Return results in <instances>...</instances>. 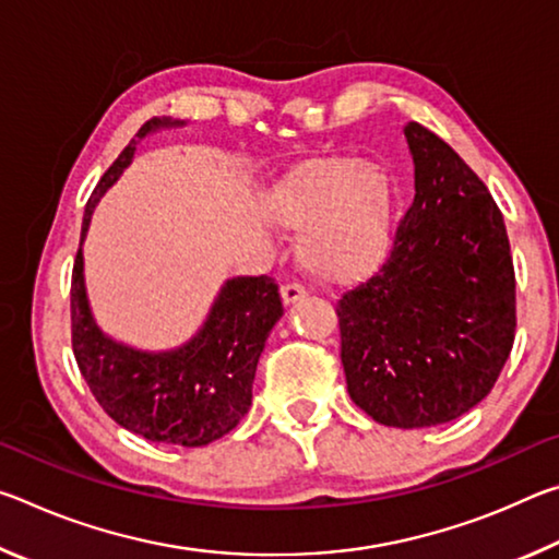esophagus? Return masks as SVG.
<instances>
[{
    "label": "esophagus",
    "mask_w": 559,
    "mask_h": 559,
    "mask_svg": "<svg viewBox=\"0 0 559 559\" xmlns=\"http://www.w3.org/2000/svg\"><path fill=\"white\" fill-rule=\"evenodd\" d=\"M306 296H308V290L298 286V283H288V286L281 288V298H283V306H286V308L296 306V302H300Z\"/></svg>",
    "instance_id": "1"
}]
</instances>
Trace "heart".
<instances>
[{"label": "heart", "instance_id": "obj_1", "mask_svg": "<svg viewBox=\"0 0 559 559\" xmlns=\"http://www.w3.org/2000/svg\"><path fill=\"white\" fill-rule=\"evenodd\" d=\"M394 185L380 165L353 155L302 159L271 185L269 219L302 231V269L330 283L365 278L384 261L394 234Z\"/></svg>", "mask_w": 559, "mask_h": 559}]
</instances>
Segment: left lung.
I'll return each mask as SVG.
<instances>
[{
	"label": "left lung",
	"mask_w": 559,
	"mask_h": 559,
	"mask_svg": "<svg viewBox=\"0 0 559 559\" xmlns=\"http://www.w3.org/2000/svg\"><path fill=\"white\" fill-rule=\"evenodd\" d=\"M404 138L414 202L382 271L337 302L353 402L384 427L459 419L493 390L515 340L503 214L478 175L419 122Z\"/></svg>",
	"instance_id": "obj_1"
}]
</instances>
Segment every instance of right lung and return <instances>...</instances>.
Segmentation results:
<instances>
[{"mask_svg": "<svg viewBox=\"0 0 559 559\" xmlns=\"http://www.w3.org/2000/svg\"><path fill=\"white\" fill-rule=\"evenodd\" d=\"M185 126L173 118L147 120L93 189L73 263L71 328L75 362L110 419L147 441L192 449L222 439L249 412L259 357L283 316L278 286L269 276L224 281L192 337L177 347L145 349L98 325L83 261L91 216L130 167L140 140Z\"/></svg>", "mask_w": 559, "mask_h": 559, "instance_id": "right-lung-1", "label": "right lung"}]
</instances>
